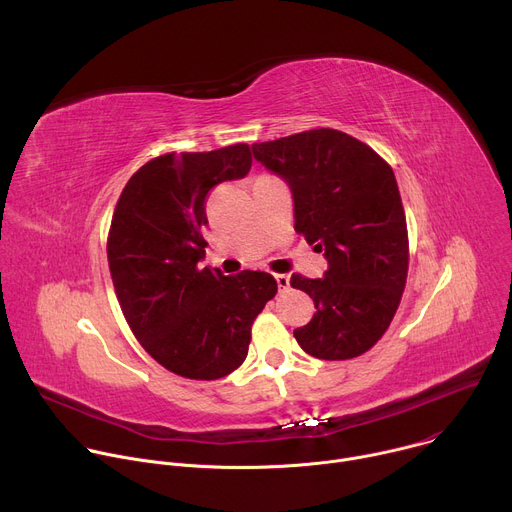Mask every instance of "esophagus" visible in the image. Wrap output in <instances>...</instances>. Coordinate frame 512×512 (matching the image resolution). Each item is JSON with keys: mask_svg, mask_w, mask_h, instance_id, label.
Masks as SVG:
<instances>
[{"mask_svg": "<svg viewBox=\"0 0 512 512\" xmlns=\"http://www.w3.org/2000/svg\"><path fill=\"white\" fill-rule=\"evenodd\" d=\"M275 281L279 285V291H285L289 287V275H285V273H277Z\"/></svg>", "mask_w": 512, "mask_h": 512, "instance_id": "obj_1", "label": "esophagus"}]
</instances>
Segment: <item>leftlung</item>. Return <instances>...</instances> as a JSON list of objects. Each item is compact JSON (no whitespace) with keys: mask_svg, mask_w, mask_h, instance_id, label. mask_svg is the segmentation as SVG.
<instances>
[{"mask_svg":"<svg viewBox=\"0 0 512 512\" xmlns=\"http://www.w3.org/2000/svg\"><path fill=\"white\" fill-rule=\"evenodd\" d=\"M253 156L287 182L296 231L328 261L320 279H289L316 306L294 330L298 344L322 360L360 356L387 332L407 281V223L391 166L328 127L253 143Z\"/></svg>","mask_w":512,"mask_h":512,"instance_id":"left-lung-1","label":"left lung"}]
</instances>
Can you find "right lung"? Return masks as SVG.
Segmentation results:
<instances>
[{"instance_id": "add662e5", "label": "right lung", "mask_w": 512, "mask_h": 512, "mask_svg": "<svg viewBox=\"0 0 512 512\" xmlns=\"http://www.w3.org/2000/svg\"><path fill=\"white\" fill-rule=\"evenodd\" d=\"M251 164L247 143L154 158L129 178L113 212L107 259L121 312L148 354L186 379L239 369L253 320L277 294L265 271L227 277L200 267L206 194L245 178Z\"/></svg>"}]
</instances>
